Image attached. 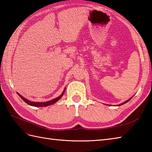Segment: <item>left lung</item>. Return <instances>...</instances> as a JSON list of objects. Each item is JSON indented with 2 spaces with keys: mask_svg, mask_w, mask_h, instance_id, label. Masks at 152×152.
Returning <instances> with one entry per match:
<instances>
[{
  "mask_svg": "<svg viewBox=\"0 0 152 152\" xmlns=\"http://www.w3.org/2000/svg\"><path fill=\"white\" fill-rule=\"evenodd\" d=\"M129 100H130V99H129V100H127V101H125V102H124V103H122V104H120V105H122V104H125V103H126V102H128L129 101Z\"/></svg>",
  "mask_w": 152,
  "mask_h": 152,
  "instance_id": "obj_1",
  "label": "left lung"
}]
</instances>
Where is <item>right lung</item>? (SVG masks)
<instances>
[{
  "mask_svg": "<svg viewBox=\"0 0 152 152\" xmlns=\"http://www.w3.org/2000/svg\"><path fill=\"white\" fill-rule=\"evenodd\" d=\"M64 91H65V89H64V90L63 91V93L61 94L59 96H58V97L54 99L53 100H51V101H48V102H32V101H28V100L26 99L25 98H24L23 96H22L20 94H19V93H18V95L20 96V97L23 100V101L27 103V104H29L31 106H37V107H42V106H50L51 104H53V103L56 102L57 101H59V100L62 97L63 94H64Z\"/></svg>",
  "mask_w": 152,
  "mask_h": 152,
  "instance_id": "add662e5",
  "label": "right lung"
}]
</instances>
